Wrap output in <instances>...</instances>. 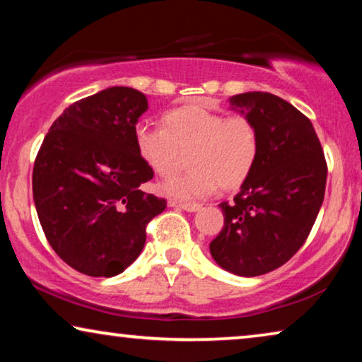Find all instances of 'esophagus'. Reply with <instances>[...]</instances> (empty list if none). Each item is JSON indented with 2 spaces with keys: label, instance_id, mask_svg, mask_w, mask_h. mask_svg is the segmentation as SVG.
Here are the masks:
<instances>
[{
  "label": "esophagus",
  "instance_id": "34e87169",
  "mask_svg": "<svg viewBox=\"0 0 362 362\" xmlns=\"http://www.w3.org/2000/svg\"><path fill=\"white\" fill-rule=\"evenodd\" d=\"M170 206L180 207V209L187 211V212H196L201 209V204H197V202H186V201H176V199L170 201Z\"/></svg>",
  "mask_w": 362,
  "mask_h": 362
}]
</instances>
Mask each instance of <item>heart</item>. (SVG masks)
Instances as JSON below:
<instances>
[{
  "label": "heart",
  "instance_id": "obj_1",
  "mask_svg": "<svg viewBox=\"0 0 362 362\" xmlns=\"http://www.w3.org/2000/svg\"><path fill=\"white\" fill-rule=\"evenodd\" d=\"M133 136L138 155L160 176L180 170L191 153L192 170L163 186L182 199L206 197L219 186L237 189L249 180L260 153L259 128L249 115H226L202 105L175 108L166 113L165 127L140 123Z\"/></svg>",
  "mask_w": 362,
  "mask_h": 362
}]
</instances>
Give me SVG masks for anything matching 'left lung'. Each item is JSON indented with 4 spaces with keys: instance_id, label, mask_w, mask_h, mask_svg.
Segmentation results:
<instances>
[{
    "instance_id": "left-lung-1",
    "label": "left lung",
    "mask_w": 362,
    "mask_h": 362,
    "mask_svg": "<svg viewBox=\"0 0 362 362\" xmlns=\"http://www.w3.org/2000/svg\"><path fill=\"white\" fill-rule=\"evenodd\" d=\"M230 103L255 122L260 153L234 201L219 204L224 227L209 249L224 270L257 276L286 264L308 239L328 165L311 122L284 98L247 92Z\"/></svg>"
}]
</instances>
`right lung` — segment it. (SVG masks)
I'll list each match as a JSON object with an SVG mask.
<instances>
[{
	"mask_svg": "<svg viewBox=\"0 0 362 362\" xmlns=\"http://www.w3.org/2000/svg\"><path fill=\"white\" fill-rule=\"evenodd\" d=\"M145 93L110 87L69 105L33 170L37 217L54 252L88 276H115L141 254L146 226L166 209L143 191L155 173L135 146Z\"/></svg>",
	"mask_w": 362,
	"mask_h": 362,
	"instance_id": "add662e5",
	"label": "right lung"
}]
</instances>
